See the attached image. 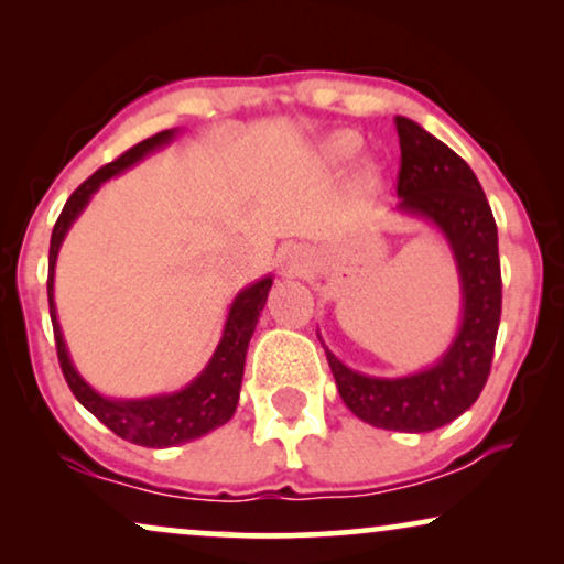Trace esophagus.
<instances>
[{
	"label": "esophagus",
	"instance_id": "1",
	"mask_svg": "<svg viewBox=\"0 0 564 564\" xmlns=\"http://www.w3.org/2000/svg\"><path fill=\"white\" fill-rule=\"evenodd\" d=\"M280 264H282V272L284 274L300 276V274H305L307 269H311L313 257H311V251H307L303 243H292V246H288V249L282 251Z\"/></svg>",
	"mask_w": 564,
	"mask_h": 564
}]
</instances>
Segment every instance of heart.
<instances>
[{"label":"heart","instance_id":"obj_1","mask_svg":"<svg viewBox=\"0 0 564 564\" xmlns=\"http://www.w3.org/2000/svg\"><path fill=\"white\" fill-rule=\"evenodd\" d=\"M359 151V135L349 133V130H341V133H334L328 135L326 141L321 143V159L326 161L330 166H341L349 161L354 153ZM359 182L365 184V187H372L377 182V172L369 164H365V169L359 172Z\"/></svg>","mask_w":564,"mask_h":564}]
</instances>
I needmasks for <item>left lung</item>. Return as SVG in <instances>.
Wrapping results in <instances>:
<instances>
[{"mask_svg": "<svg viewBox=\"0 0 564 564\" xmlns=\"http://www.w3.org/2000/svg\"><path fill=\"white\" fill-rule=\"evenodd\" d=\"M400 138L398 215L426 220L449 246L459 276V326L429 367L398 377L365 375L326 349L338 395L369 426L426 434L459 419L488 382L500 326L498 228L473 169L411 118H395Z\"/></svg>", "mask_w": 564, "mask_h": 564, "instance_id": "obj_1", "label": "left lung"}]
</instances>
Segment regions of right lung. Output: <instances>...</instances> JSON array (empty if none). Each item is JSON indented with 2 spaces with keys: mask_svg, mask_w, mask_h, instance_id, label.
Returning a JSON list of instances; mask_svg holds the SVG:
<instances>
[{
  "mask_svg": "<svg viewBox=\"0 0 564 564\" xmlns=\"http://www.w3.org/2000/svg\"><path fill=\"white\" fill-rule=\"evenodd\" d=\"M180 135V128L161 130V133L145 138L133 149L122 153L118 161L107 164L89 176L72 197L66 199L64 210H61L56 226L51 234V253H48V307H51V323L53 336H56L58 361L64 369V377L72 388L74 398L87 408V411L105 423L112 434L126 438L130 444L149 446V449H166V446H180L195 438L210 434L213 429H220L223 423L234 419L238 398H241V380H243V365L246 351H249V341L257 328L259 315L267 305V295L272 290L274 276L267 274L261 280L246 284L238 290L234 303L228 307L226 326H223L220 341L215 346L213 357L207 359L195 380L184 384V388L174 392H159V395L149 398H110L91 388L76 369L68 346L64 341V330L58 323L56 311V261L58 251L64 246V238L76 223V218L87 210L89 199L95 192L102 187L107 180L128 172L138 161L151 156L153 151L164 149Z\"/></svg>",
  "mask_w": 564,
  "mask_h": 564,
  "instance_id": "1",
  "label": "right lung"
}]
</instances>
